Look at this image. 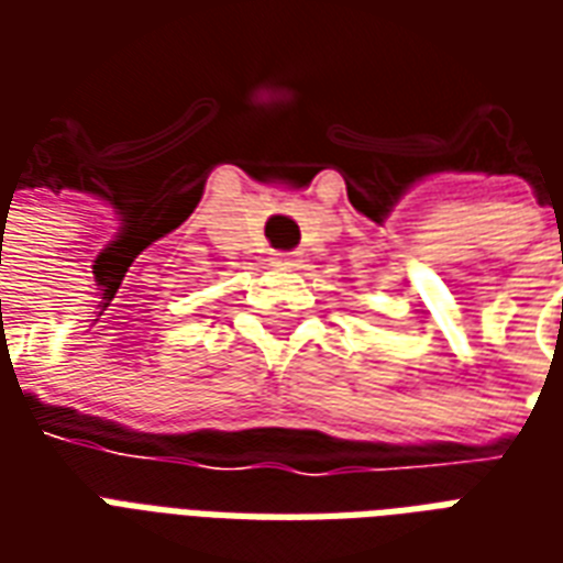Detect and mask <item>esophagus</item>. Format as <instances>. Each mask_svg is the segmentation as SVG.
Segmentation results:
<instances>
[{"label":"esophagus","mask_w":563,"mask_h":563,"mask_svg":"<svg viewBox=\"0 0 563 563\" xmlns=\"http://www.w3.org/2000/svg\"><path fill=\"white\" fill-rule=\"evenodd\" d=\"M274 265L295 268V265H298V253H274Z\"/></svg>","instance_id":"34e87169"}]
</instances>
